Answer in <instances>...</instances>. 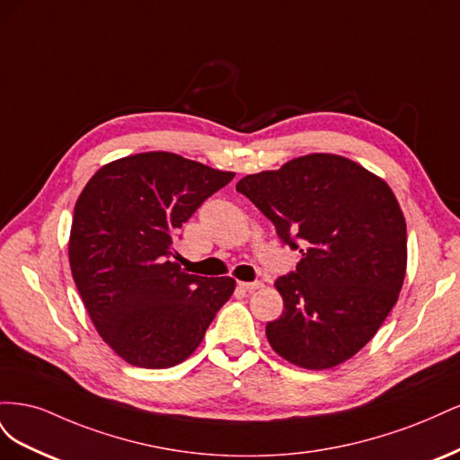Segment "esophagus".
Instances as JSON below:
<instances>
[{"label":"esophagus","instance_id":"esophagus-1","mask_svg":"<svg viewBox=\"0 0 460 460\" xmlns=\"http://www.w3.org/2000/svg\"><path fill=\"white\" fill-rule=\"evenodd\" d=\"M240 288L245 289V291H255V289H261V288H262V282H261V280H255V282H240Z\"/></svg>","mask_w":460,"mask_h":460}]
</instances>
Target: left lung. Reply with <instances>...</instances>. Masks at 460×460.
<instances>
[{"label":"left lung","instance_id":"8db88e82","mask_svg":"<svg viewBox=\"0 0 460 460\" xmlns=\"http://www.w3.org/2000/svg\"><path fill=\"white\" fill-rule=\"evenodd\" d=\"M235 190L301 253L296 270L274 284L284 313L267 324L272 349L309 370L351 358L378 332L405 280L407 225L394 191L328 153L249 174Z\"/></svg>","mask_w":460,"mask_h":460}]
</instances>
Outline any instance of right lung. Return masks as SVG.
I'll return each mask as SVG.
<instances>
[{"instance_id": "obj_1", "label": "right lung", "mask_w": 460, "mask_h": 460, "mask_svg": "<svg viewBox=\"0 0 460 460\" xmlns=\"http://www.w3.org/2000/svg\"><path fill=\"white\" fill-rule=\"evenodd\" d=\"M234 172L151 151L97 171L75 205L68 261L103 341L132 367L169 368L201 343L234 294L228 276L188 274L174 238Z\"/></svg>"}]
</instances>
